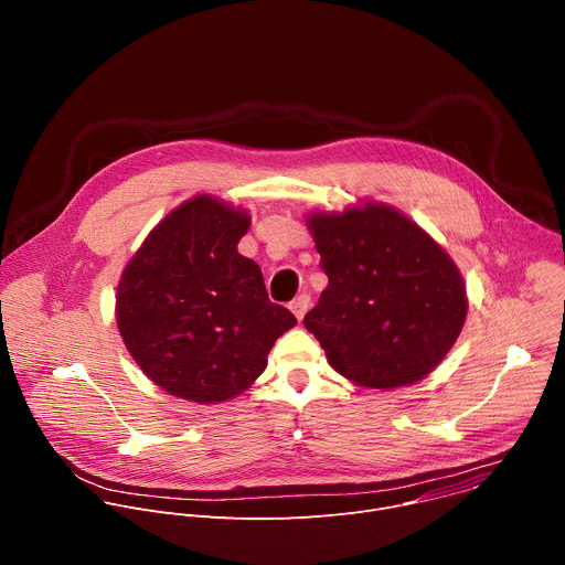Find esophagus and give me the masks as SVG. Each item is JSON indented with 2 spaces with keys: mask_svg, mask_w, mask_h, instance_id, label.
Wrapping results in <instances>:
<instances>
[{
  "mask_svg": "<svg viewBox=\"0 0 565 565\" xmlns=\"http://www.w3.org/2000/svg\"><path fill=\"white\" fill-rule=\"evenodd\" d=\"M308 308H310V295H306V292H301L299 297H295V299L290 301V310L295 312L297 319H303V315H306Z\"/></svg>",
  "mask_w": 565,
  "mask_h": 565,
  "instance_id": "obj_1",
  "label": "esophagus"
}]
</instances>
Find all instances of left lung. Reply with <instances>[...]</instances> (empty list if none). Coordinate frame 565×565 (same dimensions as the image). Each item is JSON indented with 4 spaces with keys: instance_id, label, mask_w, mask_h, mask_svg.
Masks as SVG:
<instances>
[{
    "instance_id": "left-lung-1",
    "label": "left lung",
    "mask_w": 565,
    "mask_h": 565,
    "mask_svg": "<svg viewBox=\"0 0 565 565\" xmlns=\"http://www.w3.org/2000/svg\"><path fill=\"white\" fill-rule=\"evenodd\" d=\"M329 277L303 327L344 377L395 388L423 380L454 347L465 284L436 241L386 205L308 218Z\"/></svg>"
}]
</instances>
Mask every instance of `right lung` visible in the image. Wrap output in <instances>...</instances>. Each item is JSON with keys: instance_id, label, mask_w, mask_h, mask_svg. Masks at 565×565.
I'll list each match as a JSON object with an SVG mask.
<instances>
[{"instance_id": "add662e5", "label": "right lung", "mask_w": 565, "mask_h": 565, "mask_svg": "<svg viewBox=\"0 0 565 565\" xmlns=\"http://www.w3.org/2000/svg\"><path fill=\"white\" fill-rule=\"evenodd\" d=\"M248 225L246 212L196 196L151 230L120 277L122 342L177 397L214 405L246 391L297 324L268 299L262 268L236 253Z\"/></svg>"}]
</instances>
